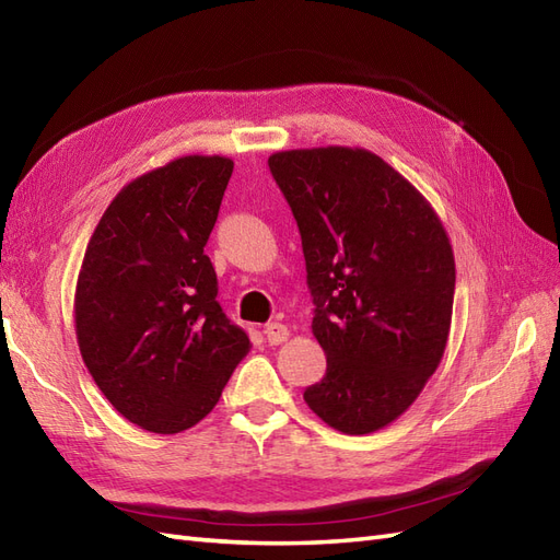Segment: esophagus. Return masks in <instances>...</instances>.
I'll list each match as a JSON object with an SVG mask.
<instances>
[{"label": "esophagus", "mask_w": 560, "mask_h": 560, "mask_svg": "<svg viewBox=\"0 0 560 560\" xmlns=\"http://www.w3.org/2000/svg\"><path fill=\"white\" fill-rule=\"evenodd\" d=\"M265 336H267L269 346H281V342L291 338V331H289V326H283L279 322H271V324L265 326Z\"/></svg>", "instance_id": "esophagus-1"}]
</instances>
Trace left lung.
I'll return each mask as SVG.
<instances>
[{
  "instance_id": "1",
  "label": "left lung",
  "mask_w": 560,
  "mask_h": 560,
  "mask_svg": "<svg viewBox=\"0 0 560 560\" xmlns=\"http://www.w3.org/2000/svg\"><path fill=\"white\" fill-rule=\"evenodd\" d=\"M269 170L303 238L326 354L305 402L340 433H376L413 405L447 348L450 236L417 186L366 149L277 151Z\"/></svg>"
}]
</instances>
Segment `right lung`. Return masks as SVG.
Wrapping results in <instances>:
<instances>
[{
	"mask_svg": "<svg viewBox=\"0 0 560 560\" xmlns=\"http://www.w3.org/2000/svg\"><path fill=\"white\" fill-rule=\"evenodd\" d=\"M234 161L182 155L125 184L98 220L75 285V336L127 421L175 435L203 421L248 354L203 253Z\"/></svg>",
	"mask_w": 560,
	"mask_h": 560,
	"instance_id": "1",
	"label": "right lung"
}]
</instances>
